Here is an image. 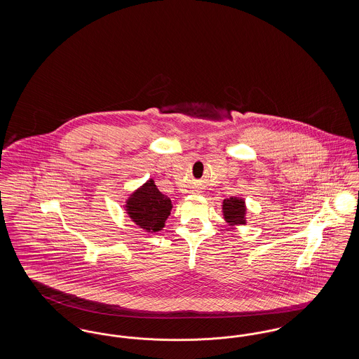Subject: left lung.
<instances>
[{
    "label": "left lung",
    "instance_id": "8db88e82",
    "mask_svg": "<svg viewBox=\"0 0 359 359\" xmlns=\"http://www.w3.org/2000/svg\"><path fill=\"white\" fill-rule=\"evenodd\" d=\"M245 202L238 198H229L223 201V215L230 224H243L245 223Z\"/></svg>",
    "mask_w": 359,
    "mask_h": 359
}]
</instances>
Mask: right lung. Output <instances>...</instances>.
<instances>
[{
    "label": "right lung",
    "mask_w": 359,
    "mask_h": 359,
    "mask_svg": "<svg viewBox=\"0 0 359 359\" xmlns=\"http://www.w3.org/2000/svg\"><path fill=\"white\" fill-rule=\"evenodd\" d=\"M171 210V199L157 189L154 180H148L138 188L126 202L129 217L145 231L161 230Z\"/></svg>",
    "instance_id": "right-lung-1"
}]
</instances>
